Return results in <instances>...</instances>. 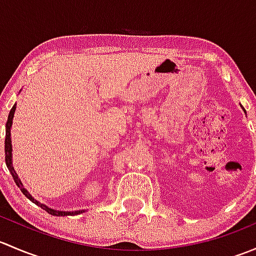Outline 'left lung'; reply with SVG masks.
Wrapping results in <instances>:
<instances>
[{
	"instance_id": "obj_1",
	"label": "left lung",
	"mask_w": 256,
	"mask_h": 256,
	"mask_svg": "<svg viewBox=\"0 0 256 256\" xmlns=\"http://www.w3.org/2000/svg\"><path fill=\"white\" fill-rule=\"evenodd\" d=\"M244 112H245V110H244Z\"/></svg>"
}]
</instances>
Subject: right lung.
<instances>
[{
	"label": "right lung",
	"mask_w": 256,
	"mask_h": 256,
	"mask_svg": "<svg viewBox=\"0 0 256 256\" xmlns=\"http://www.w3.org/2000/svg\"><path fill=\"white\" fill-rule=\"evenodd\" d=\"M14 110H16V105H14L11 109V112L8 114V118H7V122H6V140H4V154H6V157H4V160H6V164H7V168H8V171L11 172L12 177H14V182H16V184L20 187V192L23 193V194L26 196V197L28 198L30 200H32L33 203H36V204L38 206V207L43 208L46 212H48L49 214H52V216H76V214H79L82 213V210H79V212H60V210H54V209H50L48 208L47 206L42 204V203L37 202V200H34V198H32V196L30 194V193L26 190V188L22 186V182H20V180L18 178L16 171H14V166H12V144H11V134H10V131H11V126H12V120H14Z\"/></svg>",
	"instance_id": "obj_1"
}]
</instances>
